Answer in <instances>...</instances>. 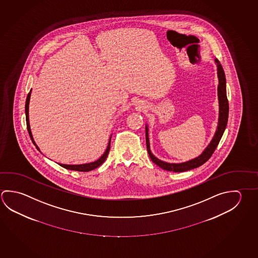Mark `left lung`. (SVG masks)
Instances as JSON below:
<instances>
[{
  "label": "left lung",
  "mask_w": 258,
  "mask_h": 258,
  "mask_svg": "<svg viewBox=\"0 0 258 258\" xmlns=\"http://www.w3.org/2000/svg\"><path fill=\"white\" fill-rule=\"evenodd\" d=\"M215 62L217 64V78H218V86H217V97H218V104H219V111H218V123H217V131L215 132V135L213 136V139L208 147L204 149L203 152L198 156L197 158H192L188 161L181 163H168L162 161L155 157L151 150H150V144L149 139V127L146 124V143H147V150L149 153L150 159L153 161L158 167H161L164 170L173 172H184L194 169L196 167H199L207 162L210 157L214 153L215 149H217V145L221 140L222 136L224 134V131L226 130L228 118V100L226 97V76L224 70L222 68V65L219 60L215 59Z\"/></svg>",
  "instance_id": "obj_1"
}]
</instances>
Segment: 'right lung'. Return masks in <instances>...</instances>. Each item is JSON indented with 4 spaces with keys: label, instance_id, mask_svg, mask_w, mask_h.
Returning <instances> with one entry per match:
<instances>
[{
    "label": "right lung",
    "instance_id": "1",
    "mask_svg": "<svg viewBox=\"0 0 258 258\" xmlns=\"http://www.w3.org/2000/svg\"><path fill=\"white\" fill-rule=\"evenodd\" d=\"M31 93H32V90H31V91H30V92H29V94H28L27 99H26V103H25V115H26L27 130L28 132H29V135H30V138H31V140H32V143H33L34 146L36 147V149H38L40 152H41L40 149H39V147H38L36 143H35V141L33 140L32 131H31V127H30V121H29V104H30ZM111 136H110L109 144H108V147H107V149L105 150L104 153H103V155H102L99 159H97V160L94 161V162L86 163V164H79V165H67V164H60V163H58V164H59L60 167H64V168H67V169H70V170H75V171L88 172L91 171V170H93V169H95L97 167H100V165H101L102 163L104 162L105 160H106V158L108 157V155H109V149H110V140H111Z\"/></svg>",
    "mask_w": 258,
    "mask_h": 258
}]
</instances>
